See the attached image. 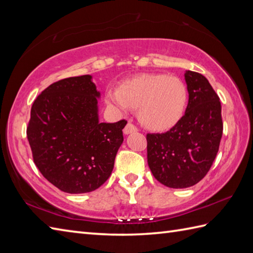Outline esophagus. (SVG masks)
I'll list each match as a JSON object with an SVG mask.
<instances>
[{"label": "esophagus", "instance_id": "1", "mask_svg": "<svg viewBox=\"0 0 253 253\" xmlns=\"http://www.w3.org/2000/svg\"><path fill=\"white\" fill-rule=\"evenodd\" d=\"M137 130H138V128L135 125H132V124L128 123L127 125L125 126V128H124V133H125V135H129V133L136 132Z\"/></svg>", "mask_w": 253, "mask_h": 253}]
</instances>
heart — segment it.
Listing matches in <instances>:
<instances>
[{"mask_svg": "<svg viewBox=\"0 0 253 253\" xmlns=\"http://www.w3.org/2000/svg\"><path fill=\"white\" fill-rule=\"evenodd\" d=\"M106 102L121 113L139 109L138 117L150 130L169 129L180 120L187 103V89L179 78L144 74L106 92Z\"/></svg>", "mask_w": 253, "mask_h": 253, "instance_id": "b5f03b06", "label": "heart"}]
</instances>
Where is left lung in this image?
Segmentation results:
<instances>
[{
	"mask_svg": "<svg viewBox=\"0 0 253 253\" xmlns=\"http://www.w3.org/2000/svg\"><path fill=\"white\" fill-rule=\"evenodd\" d=\"M188 105L169 131L148 133V164L155 179L169 188H188L211 169L219 148L222 106L203 75L186 71Z\"/></svg>",
	"mask_w": 253,
	"mask_h": 253,
	"instance_id": "8db88e82",
	"label": "left lung"
}]
</instances>
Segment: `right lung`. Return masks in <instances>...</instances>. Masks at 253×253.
Listing matches in <instances>:
<instances>
[{
  "instance_id": "obj_1",
  "label": "right lung",
  "mask_w": 253,
  "mask_h": 253,
  "mask_svg": "<svg viewBox=\"0 0 253 253\" xmlns=\"http://www.w3.org/2000/svg\"><path fill=\"white\" fill-rule=\"evenodd\" d=\"M91 75L62 79L35 100L27 128L34 162L44 178L67 193L98 189L109 178L127 122L99 121Z\"/></svg>"
}]
</instances>
